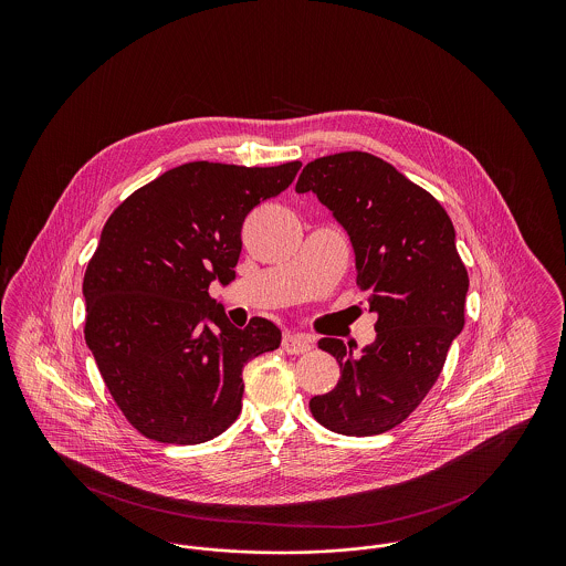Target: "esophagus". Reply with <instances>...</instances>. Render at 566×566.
<instances>
[{
	"label": "esophagus",
	"instance_id": "esophagus-1",
	"mask_svg": "<svg viewBox=\"0 0 566 566\" xmlns=\"http://www.w3.org/2000/svg\"><path fill=\"white\" fill-rule=\"evenodd\" d=\"M282 348L289 354H305L312 350V337L303 333H286L282 337Z\"/></svg>",
	"mask_w": 566,
	"mask_h": 566
}]
</instances>
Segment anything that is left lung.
Instances as JSON below:
<instances>
[{"mask_svg": "<svg viewBox=\"0 0 566 566\" xmlns=\"http://www.w3.org/2000/svg\"><path fill=\"white\" fill-rule=\"evenodd\" d=\"M316 192L344 224L356 254V286L376 312L377 337L354 356L342 339L318 348L339 363V384L310 401L331 431H390L424 401L464 326L469 273L454 224L429 190L376 155L348 150L307 163L296 192Z\"/></svg>", "mask_w": 566, "mask_h": 566, "instance_id": "8db88e82", "label": "left lung"}]
</instances>
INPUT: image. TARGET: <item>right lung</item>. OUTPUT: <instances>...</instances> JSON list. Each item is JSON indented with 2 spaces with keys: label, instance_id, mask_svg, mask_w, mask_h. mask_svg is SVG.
Here are the masks:
<instances>
[{
  "label": "right lung",
  "instance_id": "obj_1",
  "mask_svg": "<svg viewBox=\"0 0 566 566\" xmlns=\"http://www.w3.org/2000/svg\"><path fill=\"white\" fill-rule=\"evenodd\" d=\"M298 167L185 163L109 214L82 282L84 339L144 437L192 446L238 420L245 363L282 333L265 318L233 326L210 284L235 277L245 216L289 189Z\"/></svg>",
  "mask_w": 566,
  "mask_h": 566
}]
</instances>
